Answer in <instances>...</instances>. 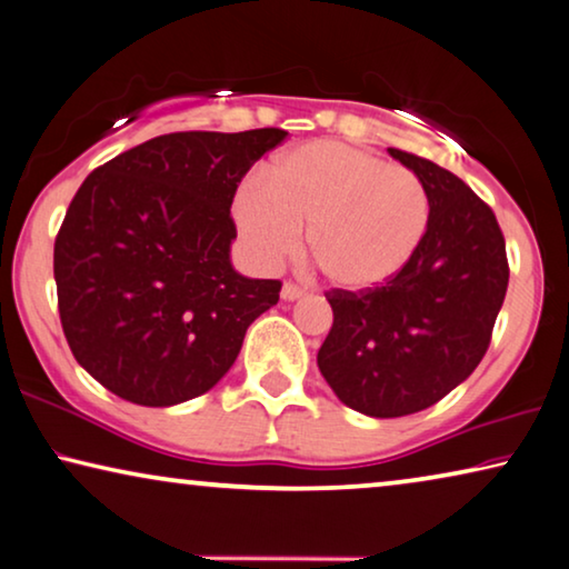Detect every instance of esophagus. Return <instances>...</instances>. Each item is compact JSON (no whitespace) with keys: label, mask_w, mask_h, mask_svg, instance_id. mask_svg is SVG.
Here are the masks:
<instances>
[{"label":"esophagus","mask_w":569,"mask_h":569,"mask_svg":"<svg viewBox=\"0 0 569 569\" xmlns=\"http://www.w3.org/2000/svg\"><path fill=\"white\" fill-rule=\"evenodd\" d=\"M281 296H283V301H296V299H301V296H303V288L293 286V283H283Z\"/></svg>","instance_id":"1"}]
</instances>
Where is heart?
<instances>
[{
	"label": "heart",
	"mask_w": 569,
	"mask_h": 569,
	"mask_svg": "<svg viewBox=\"0 0 569 569\" xmlns=\"http://www.w3.org/2000/svg\"><path fill=\"white\" fill-rule=\"evenodd\" d=\"M234 222L262 266L291 258L309 227V256L329 283L368 291L417 252L429 199L409 168L342 142H307L278 156L234 197Z\"/></svg>",
	"instance_id": "heart-1"
}]
</instances>
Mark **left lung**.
Here are the masks:
<instances>
[{
  "label": "left lung",
  "instance_id": "1",
  "mask_svg": "<svg viewBox=\"0 0 569 569\" xmlns=\"http://www.w3.org/2000/svg\"><path fill=\"white\" fill-rule=\"evenodd\" d=\"M388 152L427 191V232L391 281L327 293L335 321L317 355L339 401L376 419L423 411L460 386L488 350L508 288L493 209L431 160Z\"/></svg>",
  "mask_w": 569,
  "mask_h": 569
}]
</instances>
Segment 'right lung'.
Masks as SVG:
<instances>
[{"instance_id": "1", "label": "right lung", "mask_w": 569, "mask_h": 569, "mask_svg": "<svg viewBox=\"0 0 569 569\" xmlns=\"http://www.w3.org/2000/svg\"><path fill=\"white\" fill-rule=\"evenodd\" d=\"M286 130L171 132L99 166L56 237L63 335L79 366L140 406H176L214 388L281 281L230 260V207L252 163Z\"/></svg>"}]
</instances>
